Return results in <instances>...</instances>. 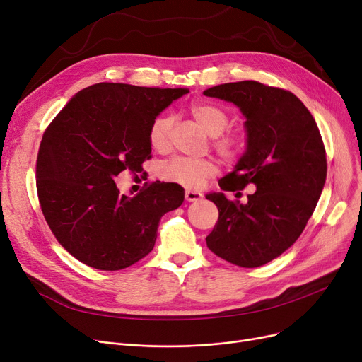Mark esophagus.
<instances>
[{
  "label": "esophagus",
  "instance_id": "obj_1",
  "mask_svg": "<svg viewBox=\"0 0 362 362\" xmlns=\"http://www.w3.org/2000/svg\"><path fill=\"white\" fill-rule=\"evenodd\" d=\"M185 198H186L187 202H194V201H199L202 198V194L191 191V189H187V191L185 192Z\"/></svg>",
  "mask_w": 362,
  "mask_h": 362
}]
</instances>
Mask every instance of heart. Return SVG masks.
Instances as JSON below:
<instances>
[{
  "label": "heart",
  "instance_id": "1",
  "mask_svg": "<svg viewBox=\"0 0 362 362\" xmlns=\"http://www.w3.org/2000/svg\"><path fill=\"white\" fill-rule=\"evenodd\" d=\"M187 112L208 135L213 136V148L224 161L238 163L242 160L246 152V142L238 133H224L230 124L226 111L211 103L197 101L187 107ZM173 127L175 119L170 114L157 116L148 129V141L151 146L158 152H165L171 145ZM217 173L218 165L211 158L191 160L176 157L161 168V177L165 182L177 183L185 187H199L208 177Z\"/></svg>",
  "mask_w": 362,
  "mask_h": 362
}]
</instances>
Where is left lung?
Here are the masks:
<instances>
[{"label": "left lung", "mask_w": 362, "mask_h": 362, "mask_svg": "<svg viewBox=\"0 0 362 362\" xmlns=\"http://www.w3.org/2000/svg\"><path fill=\"white\" fill-rule=\"evenodd\" d=\"M204 95L236 104L246 117L248 148L218 182L221 191L238 197L248 185L255 189L245 204L221 192L205 197L218 208L206 246L239 267H259L289 250L313 216L327 176L325 142L311 112L291 90L242 81Z\"/></svg>", "instance_id": "1"}]
</instances>
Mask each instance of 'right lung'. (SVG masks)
I'll return each mask as SVG.
<instances>
[{"label":"right lung","mask_w":362,"mask_h":362,"mask_svg":"<svg viewBox=\"0 0 362 362\" xmlns=\"http://www.w3.org/2000/svg\"><path fill=\"white\" fill-rule=\"evenodd\" d=\"M187 92L97 83L76 93L48 124L36 158L37 199L52 235L76 259L116 272L154 248L158 223L182 205L183 187L146 182L127 197L114 177L124 170L142 173L151 122Z\"/></svg>","instance_id":"1"}]
</instances>
